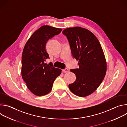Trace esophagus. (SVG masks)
Instances as JSON below:
<instances>
[{"instance_id":"obj_1","label":"esophagus","mask_w":127,"mask_h":127,"mask_svg":"<svg viewBox=\"0 0 127 127\" xmlns=\"http://www.w3.org/2000/svg\"><path fill=\"white\" fill-rule=\"evenodd\" d=\"M68 71H69V70L67 68H66V69L63 70V72H64V73H66V72H67Z\"/></svg>"}]
</instances>
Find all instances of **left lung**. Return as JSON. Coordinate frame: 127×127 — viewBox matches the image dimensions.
I'll return each mask as SVG.
<instances>
[{
    "label": "left lung",
    "instance_id": "obj_1",
    "mask_svg": "<svg viewBox=\"0 0 127 127\" xmlns=\"http://www.w3.org/2000/svg\"><path fill=\"white\" fill-rule=\"evenodd\" d=\"M62 33L67 37L72 55L78 60L79 68L70 70L76 78L69 84V88L74 95L85 97L98 87L105 75L106 63L102 49L95 34L87 29L69 28Z\"/></svg>",
    "mask_w": 127,
    "mask_h": 127
}]
</instances>
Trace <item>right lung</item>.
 Returning a JSON list of instances; mask_svg holds the SVG:
<instances>
[{
	"mask_svg": "<svg viewBox=\"0 0 127 127\" xmlns=\"http://www.w3.org/2000/svg\"><path fill=\"white\" fill-rule=\"evenodd\" d=\"M61 29L43 26L35 31L26 43L22 54V76L27 86L34 95L43 96L52 90L61 70L45 63L49 58L46 50L47 41L59 34Z\"/></svg>",
	"mask_w": 127,
	"mask_h": 127,
	"instance_id": "add662e5",
	"label": "right lung"
}]
</instances>
